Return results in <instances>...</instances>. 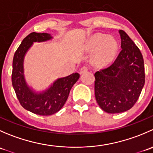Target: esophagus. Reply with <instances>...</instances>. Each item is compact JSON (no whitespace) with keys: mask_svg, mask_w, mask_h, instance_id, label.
Here are the masks:
<instances>
[{"mask_svg":"<svg viewBox=\"0 0 153 153\" xmlns=\"http://www.w3.org/2000/svg\"><path fill=\"white\" fill-rule=\"evenodd\" d=\"M88 71V68L86 67H81V69H80V74H83L84 73V72H87Z\"/></svg>","mask_w":153,"mask_h":153,"instance_id":"1","label":"esophagus"}]
</instances>
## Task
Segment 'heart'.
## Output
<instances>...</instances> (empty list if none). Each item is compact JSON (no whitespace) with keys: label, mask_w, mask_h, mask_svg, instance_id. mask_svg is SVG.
<instances>
[{"label":"heart","mask_w":153,"mask_h":153,"mask_svg":"<svg viewBox=\"0 0 153 153\" xmlns=\"http://www.w3.org/2000/svg\"><path fill=\"white\" fill-rule=\"evenodd\" d=\"M86 51L94 52L92 62L97 67H105L115 59L118 50V44L112 37L105 34L97 33L92 35L86 43Z\"/></svg>","instance_id":"b5f03b06"}]
</instances>
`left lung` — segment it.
Listing matches in <instances>:
<instances>
[{"mask_svg":"<svg viewBox=\"0 0 153 153\" xmlns=\"http://www.w3.org/2000/svg\"><path fill=\"white\" fill-rule=\"evenodd\" d=\"M121 51L110 67L95 73V99L108 113L129 110L138 101L145 83L144 64L138 47L119 30Z\"/></svg>","mask_w":153,"mask_h":153,"instance_id":"8db88e82","label":"left lung"}]
</instances>
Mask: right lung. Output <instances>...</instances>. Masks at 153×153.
Wrapping results in <instances>:
<instances>
[{
  "label": "right lung",
  "mask_w": 153,
  "mask_h": 153,
  "mask_svg": "<svg viewBox=\"0 0 153 153\" xmlns=\"http://www.w3.org/2000/svg\"><path fill=\"white\" fill-rule=\"evenodd\" d=\"M53 39L49 33L32 32L22 41L14 55L12 82L17 98L21 106L29 112L39 115L56 113L67 101L69 92L80 78L77 72L55 80L49 87L37 91L29 86L24 75L25 55L34 43L46 42Z\"/></svg>",
  "instance_id": "add662e5"
}]
</instances>
